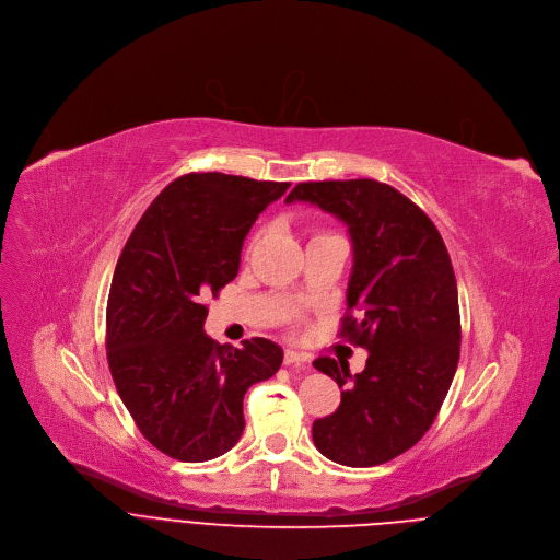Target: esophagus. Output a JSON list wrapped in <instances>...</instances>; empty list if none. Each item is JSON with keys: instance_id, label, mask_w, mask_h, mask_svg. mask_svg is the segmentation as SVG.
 <instances>
[{"instance_id": "34e87169", "label": "esophagus", "mask_w": 560, "mask_h": 560, "mask_svg": "<svg viewBox=\"0 0 560 560\" xmlns=\"http://www.w3.org/2000/svg\"><path fill=\"white\" fill-rule=\"evenodd\" d=\"M283 364H285V366H290V369H294V371H299V373H306V371H311L308 360L303 358V354L294 352V350H285V354H283Z\"/></svg>"}]
</instances>
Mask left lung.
I'll return each instance as SVG.
<instances>
[{
  "label": "left lung",
  "mask_w": 560,
  "mask_h": 560,
  "mask_svg": "<svg viewBox=\"0 0 560 560\" xmlns=\"http://www.w3.org/2000/svg\"><path fill=\"white\" fill-rule=\"evenodd\" d=\"M311 202L348 228L352 270L341 337L369 350L366 369L319 358L341 388L337 411L315 420L322 455L343 467L384 465L433 424L460 360V308L446 245L431 219L390 185L299 183L285 202Z\"/></svg>",
  "instance_id": "obj_1"
}]
</instances>
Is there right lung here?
I'll return each mask as SVG.
<instances>
[{"instance_id": "1", "label": "right lung", "mask_w": 560, "mask_h": 560, "mask_svg": "<svg viewBox=\"0 0 560 560\" xmlns=\"http://www.w3.org/2000/svg\"><path fill=\"white\" fill-rule=\"evenodd\" d=\"M290 183L219 172L170 183L138 221L107 303V360L140 433L180 463L230 451L245 427V390L270 380L283 350L270 339L217 343L210 294L238 275L243 241Z\"/></svg>"}]
</instances>
